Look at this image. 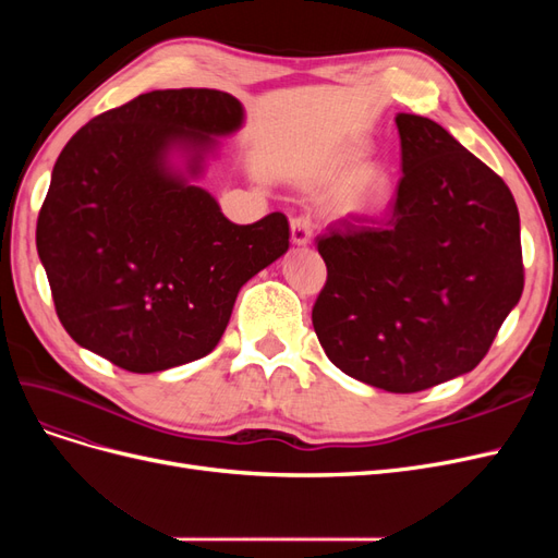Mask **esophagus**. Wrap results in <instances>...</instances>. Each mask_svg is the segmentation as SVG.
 Wrapping results in <instances>:
<instances>
[{"mask_svg": "<svg viewBox=\"0 0 558 558\" xmlns=\"http://www.w3.org/2000/svg\"><path fill=\"white\" fill-rule=\"evenodd\" d=\"M312 234H314V223H312V218L310 216H295V218H291V240L295 242V244H310V240H312Z\"/></svg>", "mask_w": 558, "mask_h": 558, "instance_id": "esophagus-1", "label": "esophagus"}]
</instances>
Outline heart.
Segmentation results:
<instances>
[{
  "instance_id": "heart-1",
  "label": "heart",
  "mask_w": 558,
  "mask_h": 558,
  "mask_svg": "<svg viewBox=\"0 0 558 558\" xmlns=\"http://www.w3.org/2000/svg\"><path fill=\"white\" fill-rule=\"evenodd\" d=\"M384 191V179L379 174H369L367 181L363 183V189L359 193V202L365 207V205H373V202L381 195Z\"/></svg>"
}]
</instances>
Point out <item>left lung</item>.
<instances>
[{"mask_svg":"<svg viewBox=\"0 0 558 558\" xmlns=\"http://www.w3.org/2000/svg\"><path fill=\"white\" fill-rule=\"evenodd\" d=\"M402 179L384 216L316 238L328 279L312 324L349 377L416 393L470 373L523 291L517 202L430 118L398 113Z\"/></svg>","mask_w":558,"mask_h":558,"instance_id":"left-lung-1","label":"left lung"}]
</instances>
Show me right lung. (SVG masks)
Wrapping results in <instances>:
<instances>
[{"instance_id": "right-lung-1", "label": "right lung", "mask_w": 558, "mask_h": 558, "mask_svg": "<svg viewBox=\"0 0 558 558\" xmlns=\"http://www.w3.org/2000/svg\"><path fill=\"white\" fill-rule=\"evenodd\" d=\"M244 109L223 90H154L66 142L37 218V251L64 330L128 373H160L218 344L242 286L289 248V218L228 221L170 167L202 172Z\"/></svg>"}]
</instances>
